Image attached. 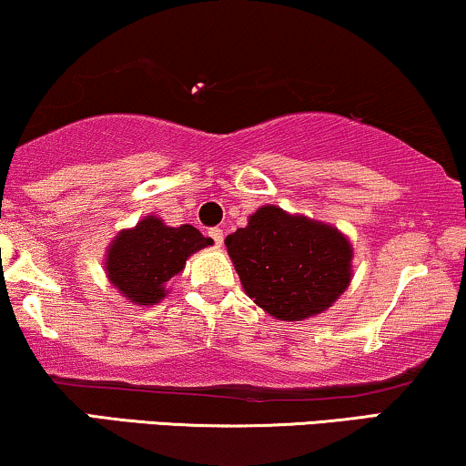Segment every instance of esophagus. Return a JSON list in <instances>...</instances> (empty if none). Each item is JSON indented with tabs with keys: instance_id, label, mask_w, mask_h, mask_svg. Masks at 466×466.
<instances>
[{
	"instance_id": "obj_1",
	"label": "esophagus",
	"mask_w": 466,
	"mask_h": 466,
	"mask_svg": "<svg viewBox=\"0 0 466 466\" xmlns=\"http://www.w3.org/2000/svg\"><path fill=\"white\" fill-rule=\"evenodd\" d=\"M209 238L214 239V244H216V246H222V242H224V233H222V228H211V231H209Z\"/></svg>"
}]
</instances>
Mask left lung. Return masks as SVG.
<instances>
[{
  "instance_id": "1",
  "label": "left lung",
  "mask_w": 466,
  "mask_h": 466,
  "mask_svg": "<svg viewBox=\"0 0 466 466\" xmlns=\"http://www.w3.org/2000/svg\"><path fill=\"white\" fill-rule=\"evenodd\" d=\"M224 244L250 300L280 321L329 311L352 283L346 235L279 205L259 207Z\"/></svg>"
}]
</instances>
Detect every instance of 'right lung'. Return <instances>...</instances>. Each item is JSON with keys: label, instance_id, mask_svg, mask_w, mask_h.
Returning <instances> with one entry per match:
<instances>
[{"label": "right lung", "instance_id": "obj_1", "mask_svg": "<svg viewBox=\"0 0 466 466\" xmlns=\"http://www.w3.org/2000/svg\"><path fill=\"white\" fill-rule=\"evenodd\" d=\"M214 244L192 224L168 227L162 218L145 216L123 228L106 250L103 269L125 300L151 307L170 294L168 283L183 272L194 252Z\"/></svg>", "mask_w": 466, "mask_h": 466}]
</instances>
